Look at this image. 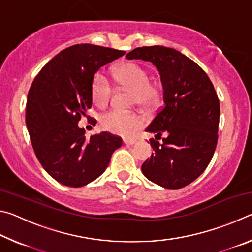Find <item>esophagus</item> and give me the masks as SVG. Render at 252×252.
Here are the masks:
<instances>
[{"instance_id": "1", "label": "esophagus", "mask_w": 252, "mask_h": 252, "mask_svg": "<svg viewBox=\"0 0 252 252\" xmlns=\"http://www.w3.org/2000/svg\"><path fill=\"white\" fill-rule=\"evenodd\" d=\"M123 143L126 144V146H133L136 143V140L134 139H123Z\"/></svg>"}]
</instances>
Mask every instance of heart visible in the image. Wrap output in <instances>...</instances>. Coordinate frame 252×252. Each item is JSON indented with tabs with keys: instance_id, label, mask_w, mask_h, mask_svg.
Listing matches in <instances>:
<instances>
[{
	"instance_id": "heart-1",
	"label": "heart",
	"mask_w": 252,
	"mask_h": 252,
	"mask_svg": "<svg viewBox=\"0 0 252 252\" xmlns=\"http://www.w3.org/2000/svg\"><path fill=\"white\" fill-rule=\"evenodd\" d=\"M113 78L119 87L133 93L132 102L143 109H151L159 99V89L149 83L146 69L133 62H126L117 66L113 71ZM112 87L104 75H94L91 85L93 102L102 108L109 103L112 95ZM143 125L142 118L133 112H122L119 110H110L100 117V126L104 131L114 134L130 135Z\"/></svg>"
}]
</instances>
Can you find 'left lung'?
Returning <instances> with one entry per match:
<instances>
[{
    "mask_svg": "<svg viewBox=\"0 0 252 252\" xmlns=\"http://www.w3.org/2000/svg\"><path fill=\"white\" fill-rule=\"evenodd\" d=\"M127 60L151 62L159 71L163 106L147 132L167 136L151 139L155 150L142 164L144 177L165 189L193 182L208 167L218 141L220 104L206 72L179 51L165 46L132 50Z\"/></svg>",
    "mask_w": 252,
    "mask_h": 252,
    "instance_id": "1",
    "label": "left lung"
}]
</instances>
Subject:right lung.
Listing matches in <instances>:
<instances>
[{
	"label": "right lung",
	"mask_w": 252,
	"mask_h": 252,
	"mask_svg": "<svg viewBox=\"0 0 252 252\" xmlns=\"http://www.w3.org/2000/svg\"><path fill=\"white\" fill-rule=\"evenodd\" d=\"M125 51L76 44L48 62L34 79L25 122L37 160L54 180L79 188L105 171L122 139L108 132L85 138L81 116L92 105L91 85L101 66Z\"/></svg>",
	"instance_id": "right-lung-1"
}]
</instances>
